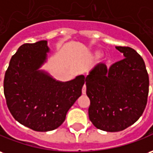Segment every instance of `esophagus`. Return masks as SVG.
I'll use <instances>...</instances> for the list:
<instances>
[{
  "label": "esophagus",
  "mask_w": 153,
  "mask_h": 153,
  "mask_svg": "<svg viewBox=\"0 0 153 153\" xmlns=\"http://www.w3.org/2000/svg\"><path fill=\"white\" fill-rule=\"evenodd\" d=\"M86 91H87V88H86V85H84L82 87V94H86Z\"/></svg>",
  "instance_id": "1"
}]
</instances>
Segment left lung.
<instances>
[{
    "instance_id": "8db88e82",
    "label": "left lung",
    "mask_w": 153,
    "mask_h": 153,
    "mask_svg": "<svg viewBox=\"0 0 153 153\" xmlns=\"http://www.w3.org/2000/svg\"><path fill=\"white\" fill-rule=\"evenodd\" d=\"M125 58L108 68L100 62L85 78L90 98V121L105 131H120L143 115L147 102L149 77L142 56L131 47L116 46Z\"/></svg>"
}]
</instances>
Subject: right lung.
I'll return each mask as SVG.
<instances>
[{
  "label": "right lung",
  "mask_w": 153,
  "mask_h": 153,
  "mask_svg": "<svg viewBox=\"0 0 153 153\" xmlns=\"http://www.w3.org/2000/svg\"><path fill=\"white\" fill-rule=\"evenodd\" d=\"M47 41L26 43L10 59L4 78V94L10 113L18 123L36 131L59 127L82 95L85 76L60 82L40 70L47 60Z\"/></svg>",
  "instance_id": "right-lung-1"
}]
</instances>
